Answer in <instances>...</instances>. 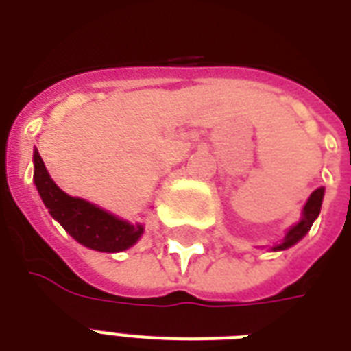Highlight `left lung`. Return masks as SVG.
Segmentation results:
<instances>
[{
    "instance_id": "left-lung-1",
    "label": "left lung",
    "mask_w": 351,
    "mask_h": 351,
    "mask_svg": "<svg viewBox=\"0 0 351 351\" xmlns=\"http://www.w3.org/2000/svg\"><path fill=\"white\" fill-rule=\"evenodd\" d=\"M322 197H324V187H317L315 191L311 193V197L308 198V202H306L302 220H300L297 226H293V228L288 231V234H286V239H284L278 245H275L273 250H286L289 245H293L295 242H299V240L310 231L313 220H315L317 217H319V213H321Z\"/></svg>"
}]
</instances>
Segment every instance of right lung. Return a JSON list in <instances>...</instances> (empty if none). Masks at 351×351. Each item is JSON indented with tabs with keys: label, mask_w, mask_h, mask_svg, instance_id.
Wrapping results in <instances>:
<instances>
[{
	"label": "right lung",
	"mask_w": 351,
	"mask_h": 351,
	"mask_svg": "<svg viewBox=\"0 0 351 351\" xmlns=\"http://www.w3.org/2000/svg\"><path fill=\"white\" fill-rule=\"evenodd\" d=\"M34 184L52 219H56L73 239L90 250L117 253L131 247L142 234L143 228L140 224L131 226L96 208L95 204L63 193L47 173L38 149L34 151Z\"/></svg>",
	"instance_id": "1"
}]
</instances>
